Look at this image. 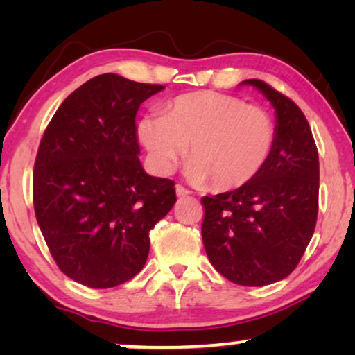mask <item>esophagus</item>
I'll return each instance as SVG.
<instances>
[{"mask_svg": "<svg viewBox=\"0 0 355 355\" xmlns=\"http://www.w3.org/2000/svg\"><path fill=\"white\" fill-rule=\"evenodd\" d=\"M176 196L178 197H187V196H191V191H189V189H186L184 186H181V184H178V186H176Z\"/></svg>", "mask_w": 355, "mask_h": 355, "instance_id": "obj_1", "label": "esophagus"}]
</instances>
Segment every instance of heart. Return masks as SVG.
<instances>
[{"label":"heart","instance_id":"b5f03b06","mask_svg":"<svg viewBox=\"0 0 355 355\" xmlns=\"http://www.w3.org/2000/svg\"><path fill=\"white\" fill-rule=\"evenodd\" d=\"M137 130L155 171L169 174L187 153V176L196 182L208 179L216 191L250 182L276 139L275 121L263 108L216 92L178 96L163 114L140 119Z\"/></svg>","mask_w":355,"mask_h":355}]
</instances>
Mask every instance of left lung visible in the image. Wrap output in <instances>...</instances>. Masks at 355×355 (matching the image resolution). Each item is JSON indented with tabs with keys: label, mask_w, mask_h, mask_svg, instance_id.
<instances>
[{
	"label": "left lung",
	"mask_w": 355,
	"mask_h": 355,
	"mask_svg": "<svg viewBox=\"0 0 355 355\" xmlns=\"http://www.w3.org/2000/svg\"><path fill=\"white\" fill-rule=\"evenodd\" d=\"M276 111V139L263 169L234 191L203 197L202 237L218 273L241 286L284 279L299 265L318 215V150L302 110L259 79Z\"/></svg>",
	"instance_id": "left-lung-1"
}]
</instances>
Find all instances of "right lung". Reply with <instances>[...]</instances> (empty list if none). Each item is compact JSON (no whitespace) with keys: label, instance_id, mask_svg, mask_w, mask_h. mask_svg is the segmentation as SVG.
Masks as SVG:
<instances>
[{"label":"right lung","instance_id":"right-lung-1","mask_svg":"<svg viewBox=\"0 0 355 355\" xmlns=\"http://www.w3.org/2000/svg\"><path fill=\"white\" fill-rule=\"evenodd\" d=\"M163 85L101 74L72 92L43 134L33 208L66 276L94 289L132 279L147 261L150 230L176 203L171 179L140 164V103Z\"/></svg>","mask_w":355,"mask_h":355}]
</instances>
